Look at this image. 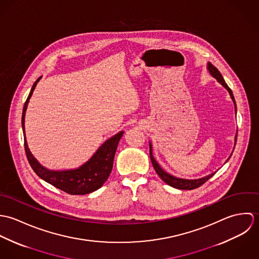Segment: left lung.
<instances>
[{"instance_id": "obj_1", "label": "left lung", "mask_w": 259, "mask_h": 259, "mask_svg": "<svg viewBox=\"0 0 259 259\" xmlns=\"http://www.w3.org/2000/svg\"><path fill=\"white\" fill-rule=\"evenodd\" d=\"M207 69H208V71H209V73L211 74V75L214 76V77L222 83V85L228 91V93H229V95H230V97H231V99H232V101H233V103H234L235 111H236L235 100H234V97H233V95H232V92H231L230 88L227 85V83L225 82V80L223 79V77H222V74L220 73V71H219L212 64H210V63H208ZM236 138H237V134H236V136H235V145H236ZM231 154H232V153H231ZM149 156H150V160H151V163H152V165H153V168L155 169V171H156V174L159 176V178H160L165 184H167V185H170V186H172V187L179 188V189L190 190V189L197 188V187H199V186H201V185H203L204 183H206L212 176L215 175V172H214V174H211V175H209V176H207V177H204V178H202V179L192 180V181L178 179V178H175V177H172V176L166 174V172L158 165V163L155 161V159H154L153 156H152L151 145H149ZM230 156H231V155H230ZM230 156L228 157V159L230 158ZM228 159H227V160H228ZM227 160H226V161H227Z\"/></svg>"}]
</instances>
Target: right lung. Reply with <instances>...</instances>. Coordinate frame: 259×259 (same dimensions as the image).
<instances>
[{
	"label": "right lung",
	"mask_w": 259,
	"mask_h": 259,
	"mask_svg": "<svg viewBox=\"0 0 259 259\" xmlns=\"http://www.w3.org/2000/svg\"><path fill=\"white\" fill-rule=\"evenodd\" d=\"M40 77H38L33 88L30 92V95L24 105L23 114H22V126L24 132V141H25V150L27 154V158L29 160L30 165L34 169L37 176L54 185L55 187L69 193V194H88L91 193L100 187H102L110 177L112 169L113 158L115 154V150L117 148L118 142L122 137L123 132H120L113 136L110 140H108L101 148L97 150V152L91 157L89 161L79 166L76 169L71 170H63V171H55L47 169L41 166L37 159L33 156L30 149L28 148V144L26 141L25 135V114L28 107V103L32 94L37 85V81Z\"/></svg>",
	"instance_id": "add662e5"
}]
</instances>
